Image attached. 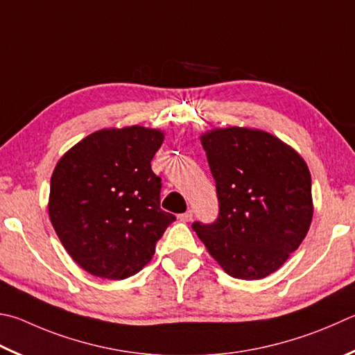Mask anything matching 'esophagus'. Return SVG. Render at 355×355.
I'll list each match as a JSON object with an SVG mask.
<instances>
[{
  "mask_svg": "<svg viewBox=\"0 0 355 355\" xmlns=\"http://www.w3.org/2000/svg\"><path fill=\"white\" fill-rule=\"evenodd\" d=\"M192 216H194V212H192V209H189V211L183 212V214H180L178 218H180V220H182V222H191V220H192Z\"/></svg>",
  "mask_w": 355,
  "mask_h": 355,
  "instance_id": "1",
  "label": "esophagus"
}]
</instances>
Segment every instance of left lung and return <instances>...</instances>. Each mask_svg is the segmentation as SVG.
<instances>
[{
	"instance_id": "8db88e82",
	"label": "left lung",
	"mask_w": 355,
	"mask_h": 355,
	"mask_svg": "<svg viewBox=\"0 0 355 355\" xmlns=\"http://www.w3.org/2000/svg\"><path fill=\"white\" fill-rule=\"evenodd\" d=\"M218 197L214 223L192 228L230 276L262 279L298 250L313 216L311 172L293 147L248 127L200 137Z\"/></svg>"
}]
</instances>
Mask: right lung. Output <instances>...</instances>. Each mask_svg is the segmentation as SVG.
Segmentation results:
<instances>
[{
    "mask_svg": "<svg viewBox=\"0 0 355 355\" xmlns=\"http://www.w3.org/2000/svg\"><path fill=\"white\" fill-rule=\"evenodd\" d=\"M163 141L158 128H102L57 161L49 218L85 272L107 279L138 273L175 220L159 208L161 178L150 166Z\"/></svg>",
    "mask_w": 355,
    "mask_h": 355,
    "instance_id": "1",
    "label": "right lung"
}]
</instances>
